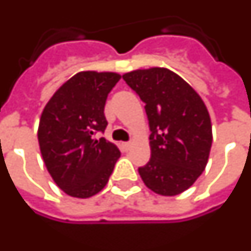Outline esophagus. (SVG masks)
Returning a JSON list of instances; mask_svg holds the SVG:
<instances>
[{"label": "esophagus", "mask_w": 251, "mask_h": 251, "mask_svg": "<svg viewBox=\"0 0 251 251\" xmlns=\"http://www.w3.org/2000/svg\"><path fill=\"white\" fill-rule=\"evenodd\" d=\"M122 148L125 151H129L131 148V143H124L122 144Z\"/></svg>", "instance_id": "1"}]
</instances>
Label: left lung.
<instances>
[{
  "label": "left lung",
  "mask_w": 251,
  "mask_h": 251,
  "mask_svg": "<svg viewBox=\"0 0 251 251\" xmlns=\"http://www.w3.org/2000/svg\"><path fill=\"white\" fill-rule=\"evenodd\" d=\"M145 104L150 121L151 159L138 173L160 196L185 192L202 174L212 145L209 113L189 84L164 68L122 76Z\"/></svg>",
  "instance_id": "obj_1"
}]
</instances>
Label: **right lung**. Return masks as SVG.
Wrapping results in <instances>:
<instances>
[{"label": "right lung", "mask_w": 251, "mask_h": 251, "mask_svg": "<svg viewBox=\"0 0 251 251\" xmlns=\"http://www.w3.org/2000/svg\"><path fill=\"white\" fill-rule=\"evenodd\" d=\"M121 76L80 72L52 95L42 113L38 140L47 171L66 194L88 199L107 185L120 150L104 137V104Z\"/></svg>", "instance_id": "obj_1"}]
</instances>
